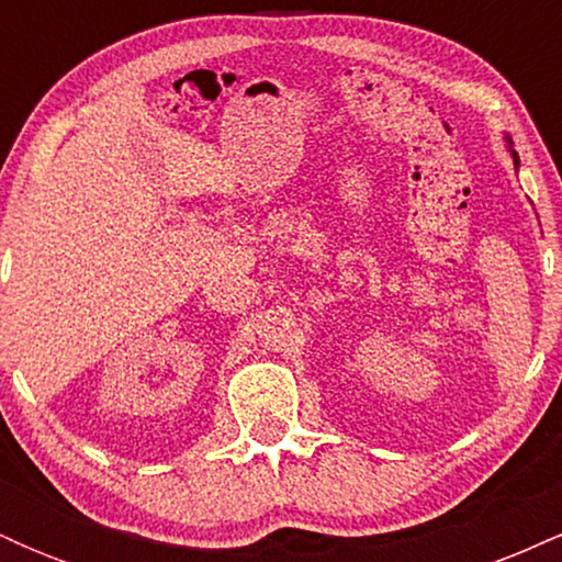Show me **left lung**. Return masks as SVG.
I'll return each mask as SVG.
<instances>
[{"instance_id": "obj_1", "label": "left lung", "mask_w": 562, "mask_h": 562, "mask_svg": "<svg viewBox=\"0 0 562 562\" xmlns=\"http://www.w3.org/2000/svg\"><path fill=\"white\" fill-rule=\"evenodd\" d=\"M507 147H509V156H513V160H515V169H518V166H520V160H518V153L513 150V139H509V137H507Z\"/></svg>"}]
</instances>
